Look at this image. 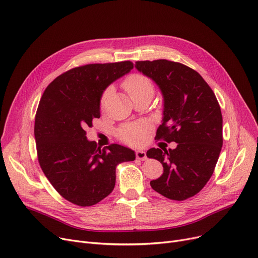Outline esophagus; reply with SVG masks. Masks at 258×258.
Wrapping results in <instances>:
<instances>
[{"label": "esophagus", "mask_w": 258, "mask_h": 258, "mask_svg": "<svg viewBox=\"0 0 258 258\" xmlns=\"http://www.w3.org/2000/svg\"><path fill=\"white\" fill-rule=\"evenodd\" d=\"M136 158L139 159V160H145L147 157H146V153L144 151H141V150H138L136 152Z\"/></svg>", "instance_id": "obj_1"}]
</instances>
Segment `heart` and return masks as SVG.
<instances>
[{
  "mask_svg": "<svg viewBox=\"0 0 258 258\" xmlns=\"http://www.w3.org/2000/svg\"><path fill=\"white\" fill-rule=\"evenodd\" d=\"M123 87L125 91L128 93L131 98L138 96L142 94H154V86L150 78L142 74H134L130 76L124 83ZM112 92V89H107L101 97V107L104 106L108 96ZM146 127L144 124H136V125H126L119 131V136L122 140H124L131 144H137L142 140L143 134Z\"/></svg>",
  "mask_w": 258,
  "mask_h": 258,
  "instance_id": "b5f03b06",
  "label": "heart"
}]
</instances>
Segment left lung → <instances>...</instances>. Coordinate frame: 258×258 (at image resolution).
<instances>
[{
	"instance_id": "8db88e82",
	"label": "left lung",
	"mask_w": 258,
	"mask_h": 258,
	"mask_svg": "<svg viewBox=\"0 0 258 258\" xmlns=\"http://www.w3.org/2000/svg\"><path fill=\"white\" fill-rule=\"evenodd\" d=\"M135 68L158 86L163 97L162 124L156 138L177 147L146 153L163 165L151 181L155 191L183 201L196 196L211 178L223 146V117L211 88L191 68L166 59L137 61Z\"/></svg>"
}]
</instances>
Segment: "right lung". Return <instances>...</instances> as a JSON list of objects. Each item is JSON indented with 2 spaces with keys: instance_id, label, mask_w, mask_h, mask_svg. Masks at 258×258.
Masks as SVG:
<instances>
[{
  "instance_id": "add662e5",
  "label": "right lung",
  "mask_w": 258,
  "mask_h": 258,
  "mask_svg": "<svg viewBox=\"0 0 258 258\" xmlns=\"http://www.w3.org/2000/svg\"><path fill=\"white\" fill-rule=\"evenodd\" d=\"M133 68L131 61L74 68L54 79L40 98L34 123L39 165L55 190L75 205L92 206L107 197L117 165L136 159L119 144L97 147L86 133L100 117L105 89Z\"/></svg>"
}]
</instances>
